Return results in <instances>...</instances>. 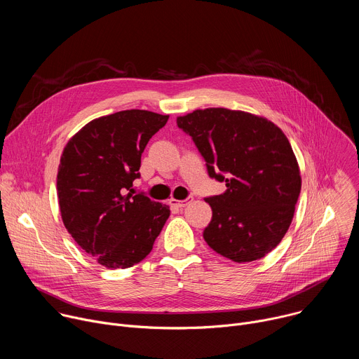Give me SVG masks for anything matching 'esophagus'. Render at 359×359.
<instances>
[{
    "instance_id": "obj_1",
    "label": "esophagus",
    "mask_w": 359,
    "mask_h": 359,
    "mask_svg": "<svg viewBox=\"0 0 359 359\" xmlns=\"http://www.w3.org/2000/svg\"><path fill=\"white\" fill-rule=\"evenodd\" d=\"M193 201V198L191 197H189V198H186V200H176V198H170L169 200V204H170V208H173V209H183V208H186L189 203H191Z\"/></svg>"
}]
</instances>
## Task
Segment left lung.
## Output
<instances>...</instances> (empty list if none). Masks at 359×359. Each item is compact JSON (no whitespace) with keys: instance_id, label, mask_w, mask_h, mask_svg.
<instances>
[{"instance_id":"8db88e82","label":"left lung","mask_w":359,"mask_h":359,"mask_svg":"<svg viewBox=\"0 0 359 359\" xmlns=\"http://www.w3.org/2000/svg\"><path fill=\"white\" fill-rule=\"evenodd\" d=\"M177 126L193 137L209 176L227 187L206 198L213 216L204 240L231 262L260 260L285 236L301 191L287 136L263 116L226 108L196 109L177 116Z\"/></svg>"}]
</instances>
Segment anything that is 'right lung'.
I'll use <instances>...</instances> for the list:
<instances>
[{"instance_id":"obj_1","label":"right lung","mask_w":359,"mask_h":359,"mask_svg":"<svg viewBox=\"0 0 359 359\" xmlns=\"http://www.w3.org/2000/svg\"><path fill=\"white\" fill-rule=\"evenodd\" d=\"M169 115L130 109L86 123L65 144L57 190L65 229L107 269H128L151 251L169 206L132 189L149 139Z\"/></svg>"}]
</instances>
